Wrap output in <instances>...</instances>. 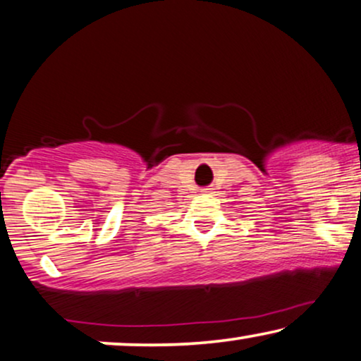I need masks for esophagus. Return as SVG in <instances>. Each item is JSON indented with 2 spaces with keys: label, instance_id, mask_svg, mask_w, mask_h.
Returning a JSON list of instances; mask_svg holds the SVG:
<instances>
[{
  "label": "esophagus",
  "instance_id": "1",
  "mask_svg": "<svg viewBox=\"0 0 361 361\" xmlns=\"http://www.w3.org/2000/svg\"><path fill=\"white\" fill-rule=\"evenodd\" d=\"M202 192H209V189H204V190H202Z\"/></svg>",
  "mask_w": 361,
  "mask_h": 361
}]
</instances>
